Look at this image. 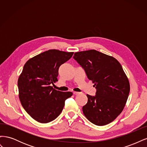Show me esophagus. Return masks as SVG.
<instances>
[{"label": "esophagus", "instance_id": "34e87169", "mask_svg": "<svg viewBox=\"0 0 147 147\" xmlns=\"http://www.w3.org/2000/svg\"><path fill=\"white\" fill-rule=\"evenodd\" d=\"M73 93H74V95H78V94H80V92H74Z\"/></svg>", "mask_w": 147, "mask_h": 147}]
</instances>
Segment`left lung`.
<instances>
[{"label": "left lung", "mask_w": 147, "mask_h": 147, "mask_svg": "<svg viewBox=\"0 0 147 147\" xmlns=\"http://www.w3.org/2000/svg\"><path fill=\"white\" fill-rule=\"evenodd\" d=\"M73 58L94 83L96 95L87 94L84 116L97 126L106 125L121 113L130 85L121 65L114 57L95 50L75 53Z\"/></svg>", "instance_id": "obj_1"}]
</instances>
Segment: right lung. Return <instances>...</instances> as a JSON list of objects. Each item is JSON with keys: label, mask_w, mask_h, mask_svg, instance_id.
<instances>
[{"label": "right lung", "mask_w": 147, "mask_h": 147, "mask_svg": "<svg viewBox=\"0 0 147 147\" xmlns=\"http://www.w3.org/2000/svg\"><path fill=\"white\" fill-rule=\"evenodd\" d=\"M73 52L50 50L29 59L18 81L19 97L24 110L37 121H53L63 110L72 92L53 88L57 81L59 67L72 57Z\"/></svg>", "instance_id": "1"}]
</instances>
